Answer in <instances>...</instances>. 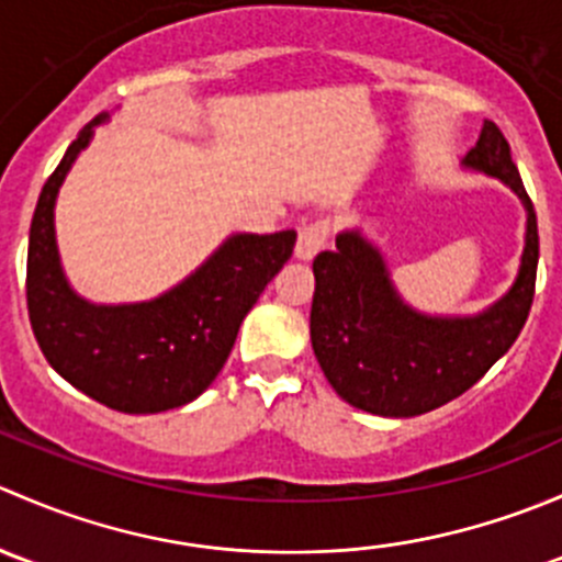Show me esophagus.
Listing matches in <instances>:
<instances>
[{
	"mask_svg": "<svg viewBox=\"0 0 562 562\" xmlns=\"http://www.w3.org/2000/svg\"><path fill=\"white\" fill-rule=\"evenodd\" d=\"M328 234H331V228H328L326 217H315V220H310V223H304L302 231H299L296 258L299 260H313L315 255L321 252L323 247H326Z\"/></svg>",
	"mask_w": 562,
	"mask_h": 562,
	"instance_id": "esophagus-1",
	"label": "esophagus"
}]
</instances>
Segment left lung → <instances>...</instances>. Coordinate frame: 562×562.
I'll return each instance as SVG.
<instances>
[{"mask_svg":"<svg viewBox=\"0 0 562 562\" xmlns=\"http://www.w3.org/2000/svg\"><path fill=\"white\" fill-rule=\"evenodd\" d=\"M464 166L497 176L527 206V236L512 291L479 317H427L400 302L378 249L356 231L337 236L334 252L313 260L315 296L310 337L334 391L375 416L407 418L457 400L517 342L538 269V223L512 146L495 122L464 157Z\"/></svg>","mask_w":562,"mask_h":562,"instance_id":"obj_1","label":"left lung"}]
</instances>
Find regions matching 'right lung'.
<instances>
[{"label": "right lung", "mask_w": 562, "mask_h": 562, "mask_svg": "<svg viewBox=\"0 0 562 562\" xmlns=\"http://www.w3.org/2000/svg\"><path fill=\"white\" fill-rule=\"evenodd\" d=\"M92 119L43 184L30 228L26 310L48 364L78 391L119 413L181 407L212 386L228 361L241 321L288 263L296 231L231 236L201 269L166 296L94 307L67 288L54 241V201Z\"/></svg>", "instance_id": "right-lung-1"}]
</instances>
